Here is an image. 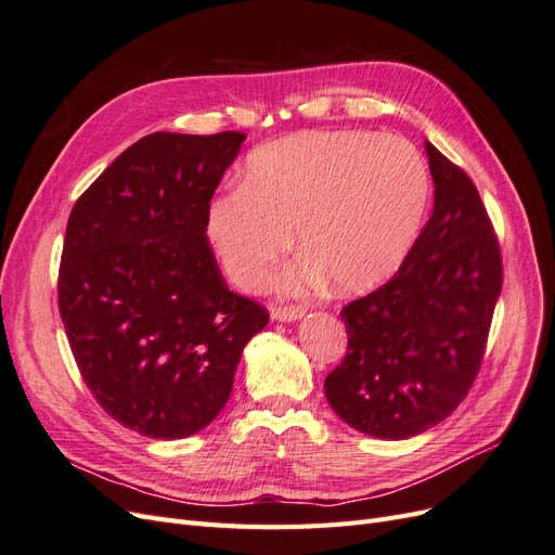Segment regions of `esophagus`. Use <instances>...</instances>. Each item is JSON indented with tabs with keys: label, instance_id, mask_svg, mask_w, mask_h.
Listing matches in <instances>:
<instances>
[{
	"label": "esophagus",
	"instance_id": "esophagus-1",
	"mask_svg": "<svg viewBox=\"0 0 555 555\" xmlns=\"http://www.w3.org/2000/svg\"><path fill=\"white\" fill-rule=\"evenodd\" d=\"M304 314H306L304 308H273L271 310L273 322H298V319H304Z\"/></svg>",
	"mask_w": 555,
	"mask_h": 555
}]
</instances>
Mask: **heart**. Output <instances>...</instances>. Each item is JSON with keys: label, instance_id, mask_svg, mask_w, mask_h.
<instances>
[{"label": "heart", "instance_id": "1", "mask_svg": "<svg viewBox=\"0 0 555 555\" xmlns=\"http://www.w3.org/2000/svg\"><path fill=\"white\" fill-rule=\"evenodd\" d=\"M430 173L418 150L371 131L298 133L257 147L243 188L217 194L208 238L241 289H261L294 243L304 259L284 292L331 280L340 294H365L389 280L422 233Z\"/></svg>", "mask_w": 555, "mask_h": 555}]
</instances>
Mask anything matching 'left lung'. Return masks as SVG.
I'll list each match as a JSON object with an SVG mask.
<instances>
[{
	"label": "left lung",
	"instance_id": "1",
	"mask_svg": "<svg viewBox=\"0 0 555 555\" xmlns=\"http://www.w3.org/2000/svg\"><path fill=\"white\" fill-rule=\"evenodd\" d=\"M433 215L396 275L343 308L347 357L326 377L347 426L408 440L438 426L473 386L502 289V259L475 182L430 141Z\"/></svg>",
	"mask_w": 555,
	"mask_h": 555
}]
</instances>
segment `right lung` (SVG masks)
Returning a JSON list of instances; mask_svg holds the SVG:
<instances>
[{
    "instance_id": "obj_1",
    "label": "right lung",
    "mask_w": 555,
    "mask_h": 555,
    "mask_svg": "<svg viewBox=\"0 0 555 555\" xmlns=\"http://www.w3.org/2000/svg\"><path fill=\"white\" fill-rule=\"evenodd\" d=\"M245 137L157 131L82 192L60 263V317L78 371L115 422L182 440L222 412L245 345L268 324L229 292L206 210Z\"/></svg>"
}]
</instances>
